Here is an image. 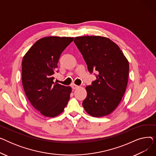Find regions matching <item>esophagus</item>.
Wrapping results in <instances>:
<instances>
[{"label":"esophagus","instance_id":"esophagus-1","mask_svg":"<svg viewBox=\"0 0 156 156\" xmlns=\"http://www.w3.org/2000/svg\"><path fill=\"white\" fill-rule=\"evenodd\" d=\"M71 88H73V89H76V88H79V86H78V85H75V84H72L71 85Z\"/></svg>","mask_w":156,"mask_h":156}]
</instances>
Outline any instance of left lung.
Here are the masks:
<instances>
[{"instance_id": "8db88e82", "label": "left lung", "mask_w": 156, "mask_h": 156, "mask_svg": "<svg viewBox=\"0 0 156 156\" xmlns=\"http://www.w3.org/2000/svg\"><path fill=\"white\" fill-rule=\"evenodd\" d=\"M74 42L96 80L86 87L83 101L86 112L94 117L107 116L115 109L124 95L128 80L129 63L115 43L100 36L77 37Z\"/></svg>"}]
</instances>
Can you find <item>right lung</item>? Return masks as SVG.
Listing matches in <instances>:
<instances>
[{
    "mask_svg": "<svg viewBox=\"0 0 156 156\" xmlns=\"http://www.w3.org/2000/svg\"><path fill=\"white\" fill-rule=\"evenodd\" d=\"M71 37H48L38 40L22 61V83L28 99L47 117L60 114L66 106L70 87L54 82L61 53L73 40Z\"/></svg>",
    "mask_w": 156,
    "mask_h": 156,
    "instance_id": "right-lung-1",
    "label": "right lung"
}]
</instances>
